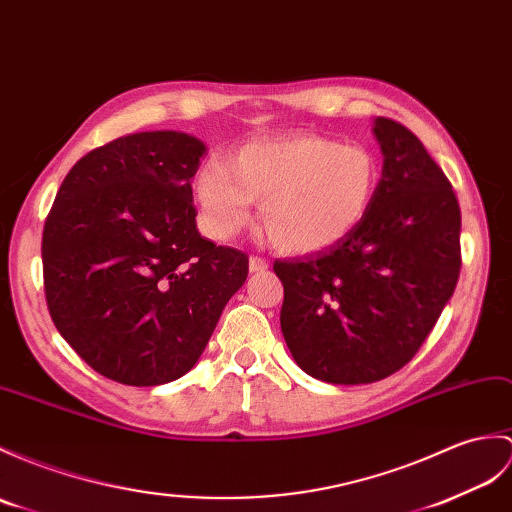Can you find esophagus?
Returning <instances> with one entry per match:
<instances>
[{"label": "esophagus", "mask_w": 512, "mask_h": 512, "mask_svg": "<svg viewBox=\"0 0 512 512\" xmlns=\"http://www.w3.org/2000/svg\"><path fill=\"white\" fill-rule=\"evenodd\" d=\"M248 270H251V272H266L268 270V261L264 257L253 255L251 259H248Z\"/></svg>", "instance_id": "34e87169"}]
</instances>
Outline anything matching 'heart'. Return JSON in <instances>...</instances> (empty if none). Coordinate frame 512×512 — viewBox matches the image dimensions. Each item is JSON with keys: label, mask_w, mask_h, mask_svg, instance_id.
<instances>
[{"label": "heart", "mask_w": 512, "mask_h": 512, "mask_svg": "<svg viewBox=\"0 0 512 512\" xmlns=\"http://www.w3.org/2000/svg\"><path fill=\"white\" fill-rule=\"evenodd\" d=\"M379 168L364 146L320 135H285L235 148L194 178L207 231L218 240L240 233L261 200V227L288 253H316L344 240L364 220Z\"/></svg>", "instance_id": "heart-1"}]
</instances>
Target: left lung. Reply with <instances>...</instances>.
<instances>
[{"mask_svg": "<svg viewBox=\"0 0 512 512\" xmlns=\"http://www.w3.org/2000/svg\"><path fill=\"white\" fill-rule=\"evenodd\" d=\"M373 135L384 165L364 220L325 251L275 261L285 344L329 384H371L406 366L460 275V207L447 176L399 122L375 117Z\"/></svg>", "mask_w": 512, "mask_h": 512, "instance_id": "8db88e82", "label": "left lung"}]
</instances>
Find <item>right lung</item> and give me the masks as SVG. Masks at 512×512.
<instances>
[{
    "label": "right lung",
    "instance_id": "add662e5",
    "mask_svg": "<svg viewBox=\"0 0 512 512\" xmlns=\"http://www.w3.org/2000/svg\"><path fill=\"white\" fill-rule=\"evenodd\" d=\"M205 152L176 130L115 139L69 170L45 220L47 310L113 382L183 377L246 281L248 257L196 229L192 178Z\"/></svg>",
    "mask_w": 512,
    "mask_h": 512
}]
</instances>
